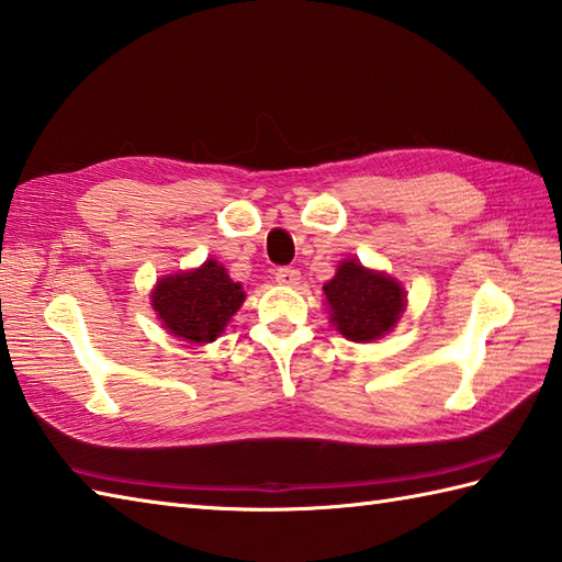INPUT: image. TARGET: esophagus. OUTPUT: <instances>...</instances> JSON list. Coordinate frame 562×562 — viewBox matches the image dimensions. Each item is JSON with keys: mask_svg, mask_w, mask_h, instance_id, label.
<instances>
[{"mask_svg": "<svg viewBox=\"0 0 562 562\" xmlns=\"http://www.w3.org/2000/svg\"><path fill=\"white\" fill-rule=\"evenodd\" d=\"M300 270H294V268H280L278 272H274V280H278L280 284H288V288H294L296 282H300Z\"/></svg>", "mask_w": 562, "mask_h": 562, "instance_id": "esophagus-1", "label": "esophagus"}]
</instances>
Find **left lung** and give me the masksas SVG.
Masks as SVG:
<instances>
[{"label": "left lung", "instance_id": "8db88e82", "mask_svg": "<svg viewBox=\"0 0 562 562\" xmlns=\"http://www.w3.org/2000/svg\"><path fill=\"white\" fill-rule=\"evenodd\" d=\"M331 322L350 340H375L400 322L404 290L392 278L344 260L331 282L324 284Z\"/></svg>", "mask_w": 562, "mask_h": 562}]
</instances>
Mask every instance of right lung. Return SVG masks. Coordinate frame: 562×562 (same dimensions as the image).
Here are the masks:
<instances>
[{"label": "right lung", "mask_w": 562, "mask_h": 562, "mask_svg": "<svg viewBox=\"0 0 562 562\" xmlns=\"http://www.w3.org/2000/svg\"><path fill=\"white\" fill-rule=\"evenodd\" d=\"M244 300L240 284L231 282L216 260H206L202 268L162 278L153 292V310L170 334L209 344L222 336Z\"/></svg>", "instance_id": "add662e5"}]
</instances>
